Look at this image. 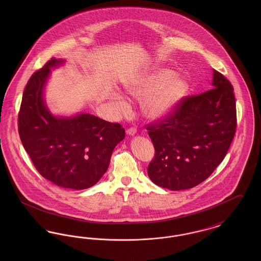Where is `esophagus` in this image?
Listing matches in <instances>:
<instances>
[{"mask_svg": "<svg viewBox=\"0 0 261 261\" xmlns=\"http://www.w3.org/2000/svg\"><path fill=\"white\" fill-rule=\"evenodd\" d=\"M126 133L128 134V135H130V136H133V135H135L137 133V129L135 127H131V128H128L127 130H126Z\"/></svg>", "mask_w": 261, "mask_h": 261, "instance_id": "34e87169", "label": "esophagus"}]
</instances>
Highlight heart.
Here are the masks:
<instances>
[{
	"label": "heart",
	"mask_w": 261,
	"mask_h": 261,
	"mask_svg": "<svg viewBox=\"0 0 261 261\" xmlns=\"http://www.w3.org/2000/svg\"><path fill=\"white\" fill-rule=\"evenodd\" d=\"M188 91L185 79L167 68H156L128 87L131 96L143 100V112L149 118H161L172 112ZM120 111L128 108L127 100L114 96Z\"/></svg>",
	"instance_id": "b5f03b06"
}]
</instances>
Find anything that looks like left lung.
<instances>
[{
    "label": "left lung",
    "instance_id": "1",
    "mask_svg": "<svg viewBox=\"0 0 261 261\" xmlns=\"http://www.w3.org/2000/svg\"><path fill=\"white\" fill-rule=\"evenodd\" d=\"M212 87L184 97L172 112L146 126L154 148L148 175L158 186H197L223 161L236 133V100L231 82L217 70Z\"/></svg>",
    "mask_w": 261,
    "mask_h": 261
}]
</instances>
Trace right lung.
I'll list each match as a JSON object with an SVG mask.
<instances>
[{
	"instance_id": "right-lung-1",
	"label": "right lung",
	"mask_w": 261,
	"mask_h": 261,
	"mask_svg": "<svg viewBox=\"0 0 261 261\" xmlns=\"http://www.w3.org/2000/svg\"><path fill=\"white\" fill-rule=\"evenodd\" d=\"M62 63L50 59L29 78L18 112V133L38 172L54 184L83 190L107 171L115 146L125 130L87 113L55 117L43 100L50 68Z\"/></svg>"
}]
</instances>
